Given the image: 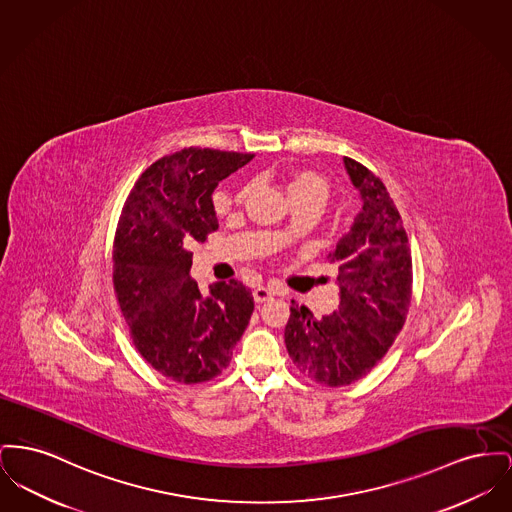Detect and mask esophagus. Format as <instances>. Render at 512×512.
<instances>
[{
	"label": "esophagus",
	"instance_id": "esophagus-1",
	"mask_svg": "<svg viewBox=\"0 0 512 512\" xmlns=\"http://www.w3.org/2000/svg\"><path fill=\"white\" fill-rule=\"evenodd\" d=\"M272 294H274V292L269 290V288L259 286V288L253 290V300L257 301V303H265V301L271 300Z\"/></svg>",
	"mask_w": 512,
	"mask_h": 512
}]
</instances>
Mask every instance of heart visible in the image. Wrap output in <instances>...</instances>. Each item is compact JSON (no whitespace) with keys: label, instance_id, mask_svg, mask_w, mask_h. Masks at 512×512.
<instances>
[{"label":"heart","instance_id":"1","mask_svg":"<svg viewBox=\"0 0 512 512\" xmlns=\"http://www.w3.org/2000/svg\"><path fill=\"white\" fill-rule=\"evenodd\" d=\"M286 193H288L292 203L315 201L323 207V203L327 201V195H329V183L325 181L323 176H319L315 172H298L286 181ZM241 197H243V193H241L240 199ZM274 236L278 241L290 240L292 238V228L284 226Z\"/></svg>","mask_w":512,"mask_h":512}]
</instances>
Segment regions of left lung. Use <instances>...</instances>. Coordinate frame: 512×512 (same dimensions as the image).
<instances>
[{
	"instance_id": "8db88e82",
	"label": "left lung",
	"mask_w": 512,
	"mask_h": 512,
	"mask_svg": "<svg viewBox=\"0 0 512 512\" xmlns=\"http://www.w3.org/2000/svg\"><path fill=\"white\" fill-rule=\"evenodd\" d=\"M361 209L329 253L338 269V309L323 319L292 301L284 342L309 379L344 387L367 375L402 331L412 300V255L383 181L344 156Z\"/></svg>"
}]
</instances>
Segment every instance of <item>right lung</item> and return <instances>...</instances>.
I'll return each instance as SVG.
<instances>
[{"label":"right lung","mask_w":512,"mask_h":512,"mask_svg":"<svg viewBox=\"0 0 512 512\" xmlns=\"http://www.w3.org/2000/svg\"><path fill=\"white\" fill-rule=\"evenodd\" d=\"M253 154L183 149L135 183L114 241V288L139 354L178 383L211 381L232 360L253 313L238 280L203 294L191 278L193 241L218 230L212 193Z\"/></svg>","instance_id":"1"}]
</instances>
